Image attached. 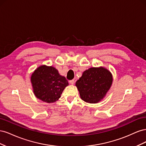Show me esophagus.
<instances>
[{
  "instance_id": "esophagus-1",
  "label": "esophagus",
  "mask_w": 146,
  "mask_h": 146,
  "mask_svg": "<svg viewBox=\"0 0 146 146\" xmlns=\"http://www.w3.org/2000/svg\"><path fill=\"white\" fill-rule=\"evenodd\" d=\"M74 83H75V81L74 80H70L69 81V83L71 84V85H74Z\"/></svg>"
}]
</instances>
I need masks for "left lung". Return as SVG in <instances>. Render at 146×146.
<instances>
[{
	"instance_id": "8db88e82",
	"label": "left lung",
	"mask_w": 146,
	"mask_h": 146,
	"mask_svg": "<svg viewBox=\"0 0 146 146\" xmlns=\"http://www.w3.org/2000/svg\"><path fill=\"white\" fill-rule=\"evenodd\" d=\"M113 83L111 72L102 66L90 68L83 72L76 83L80 98L90 104L99 103L110 89Z\"/></svg>"
}]
</instances>
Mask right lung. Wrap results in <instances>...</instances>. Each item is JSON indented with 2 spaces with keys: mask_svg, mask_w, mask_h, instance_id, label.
<instances>
[{
  "mask_svg": "<svg viewBox=\"0 0 146 146\" xmlns=\"http://www.w3.org/2000/svg\"><path fill=\"white\" fill-rule=\"evenodd\" d=\"M33 91L38 99L47 103H54L61 97L64 88L69 85L68 80L60 75L53 66H39L30 77Z\"/></svg>",
  "mask_w": 146,
  "mask_h": 146,
  "instance_id": "right-lung-1",
  "label": "right lung"
}]
</instances>
